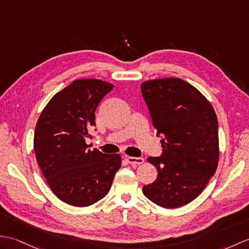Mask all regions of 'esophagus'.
<instances>
[{
  "instance_id": "34e87169",
  "label": "esophagus",
  "mask_w": 249,
  "mask_h": 249,
  "mask_svg": "<svg viewBox=\"0 0 249 249\" xmlns=\"http://www.w3.org/2000/svg\"><path fill=\"white\" fill-rule=\"evenodd\" d=\"M127 162L131 165H140L144 162L143 158H137V157H126Z\"/></svg>"
}]
</instances>
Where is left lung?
I'll use <instances>...</instances> for the list:
<instances>
[{"instance_id": "obj_1", "label": "left lung", "mask_w": 249, "mask_h": 249, "mask_svg": "<svg viewBox=\"0 0 249 249\" xmlns=\"http://www.w3.org/2000/svg\"><path fill=\"white\" fill-rule=\"evenodd\" d=\"M162 155L148 157L157 179L142 192L154 204L175 209L191 203L214 175L219 159L217 118L200 91L180 78H158L141 85Z\"/></svg>"}]
</instances>
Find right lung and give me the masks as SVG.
Masks as SVG:
<instances>
[{
    "mask_svg": "<svg viewBox=\"0 0 249 249\" xmlns=\"http://www.w3.org/2000/svg\"><path fill=\"white\" fill-rule=\"evenodd\" d=\"M113 88L96 78L74 80L46 104L37 121L34 149L53 193L63 203L88 207L108 194L121 167L119 154L89 149L95 109Z\"/></svg>",
    "mask_w": 249,
    "mask_h": 249,
    "instance_id": "obj_1",
    "label": "right lung"
}]
</instances>
